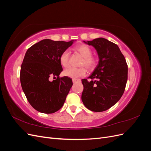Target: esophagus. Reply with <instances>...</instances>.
I'll return each mask as SVG.
<instances>
[{"mask_svg":"<svg viewBox=\"0 0 151 151\" xmlns=\"http://www.w3.org/2000/svg\"><path fill=\"white\" fill-rule=\"evenodd\" d=\"M80 81H81V80L79 79H72L73 83H77V82H80Z\"/></svg>","mask_w":151,"mask_h":151,"instance_id":"obj_1","label":"esophagus"}]
</instances>
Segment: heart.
<instances>
[{"instance_id":"heart-1","label":"heart","mask_w":151,"mask_h":151,"mask_svg":"<svg viewBox=\"0 0 151 151\" xmlns=\"http://www.w3.org/2000/svg\"><path fill=\"white\" fill-rule=\"evenodd\" d=\"M76 50L79 52L82 56L84 57L82 61V65H84L88 68H93L96 64V59L91 56L92 50L86 45H79L76 47ZM70 52L68 50L63 51L60 56V62L63 67H67L68 65ZM86 68L83 67L80 68H75L70 67L67 68L63 71V75L72 79H76L78 77H83L86 74Z\"/></svg>"}]
</instances>
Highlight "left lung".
Wrapping results in <instances>:
<instances>
[{
    "mask_svg": "<svg viewBox=\"0 0 151 151\" xmlns=\"http://www.w3.org/2000/svg\"><path fill=\"white\" fill-rule=\"evenodd\" d=\"M83 42L96 50L99 62L88 77L92 80L82 79V101L91 111H106L119 101L124 93L128 78L125 58L117 45L105 38Z\"/></svg>",
    "mask_w": 151,
    "mask_h": 151,
    "instance_id": "left-lung-1",
    "label": "left lung"
}]
</instances>
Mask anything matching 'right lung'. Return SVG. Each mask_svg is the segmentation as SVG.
<instances>
[{
	"instance_id": "1",
	"label": "right lung",
	"mask_w": 151,
	"mask_h": 151,
	"mask_svg": "<svg viewBox=\"0 0 151 151\" xmlns=\"http://www.w3.org/2000/svg\"><path fill=\"white\" fill-rule=\"evenodd\" d=\"M75 41L45 39L26 52L21 67V84L29 104L38 111L53 113L64 104L73 83L67 76L59 77L63 70L60 56ZM52 76L58 77L50 81Z\"/></svg>"
}]
</instances>
